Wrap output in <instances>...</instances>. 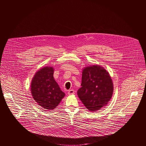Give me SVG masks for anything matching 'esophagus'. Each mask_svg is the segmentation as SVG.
I'll list each match as a JSON object with an SVG mask.
<instances>
[{"label": "esophagus", "mask_w": 146, "mask_h": 146, "mask_svg": "<svg viewBox=\"0 0 146 146\" xmlns=\"http://www.w3.org/2000/svg\"><path fill=\"white\" fill-rule=\"evenodd\" d=\"M68 94L69 95H72L73 94H74V90L73 89H70L68 91Z\"/></svg>", "instance_id": "34e87169"}]
</instances>
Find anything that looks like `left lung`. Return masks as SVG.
I'll use <instances>...</instances> for the list:
<instances>
[{
    "mask_svg": "<svg viewBox=\"0 0 146 146\" xmlns=\"http://www.w3.org/2000/svg\"><path fill=\"white\" fill-rule=\"evenodd\" d=\"M81 87L77 94L90 111H97L105 107L111 99L113 85L109 73L99 65H93L82 70Z\"/></svg>",
    "mask_w": 146,
    "mask_h": 146,
    "instance_id": "1",
    "label": "left lung"
}]
</instances>
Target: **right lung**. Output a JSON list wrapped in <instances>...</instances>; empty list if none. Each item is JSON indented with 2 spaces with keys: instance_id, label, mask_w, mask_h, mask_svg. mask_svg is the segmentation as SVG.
I'll list each match as a JSON object with an SVG mask.
<instances>
[{
  "instance_id": "right-lung-1",
  "label": "right lung",
  "mask_w": 146,
  "mask_h": 146,
  "mask_svg": "<svg viewBox=\"0 0 146 146\" xmlns=\"http://www.w3.org/2000/svg\"><path fill=\"white\" fill-rule=\"evenodd\" d=\"M53 74V67H43L36 72L31 84V94L34 100L47 110L55 109L65 95L55 81Z\"/></svg>"
}]
</instances>
